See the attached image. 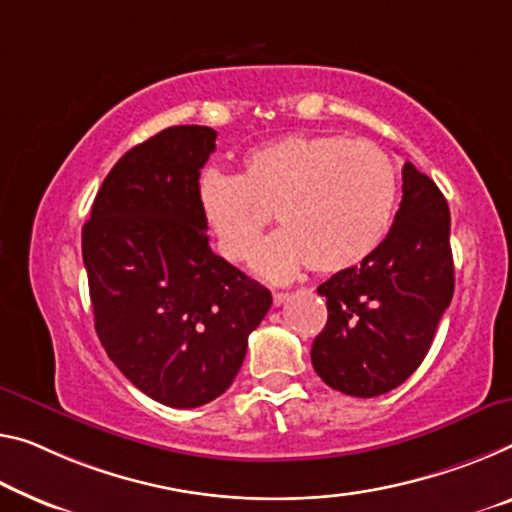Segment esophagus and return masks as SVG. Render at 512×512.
I'll list each match as a JSON object with an SVG mask.
<instances>
[{"label": "esophagus", "instance_id": "obj_1", "mask_svg": "<svg viewBox=\"0 0 512 512\" xmlns=\"http://www.w3.org/2000/svg\"><path fill=\"white\" fill-rule=\"evenodd\" d=\"M288 293H272V302H274V306H281V304H286L288 302Z\"/></svg>", "mask_w": 512, "mask_h": 512}]
</instances>
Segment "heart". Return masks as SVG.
Instances as JSON below:
<instances>
[{"label":"heart","mask_w":512,"mask_h":512,"mask_svg":"<svg viewBox=\"0 0 512 512\" xmlns=\"http://www.w3.org/2000/svg\"><path fill=\"white\" fill-rule=\"evenodd\" d=\"M196 208L219 254L267 281L293 279L304 267L320 274L348 272L387 238L398 203L391 157L366 139L286 135L242 157L240 174L206 169L196 178Z\"/></svg>","instance_id":"obj_1"}]
</instances>
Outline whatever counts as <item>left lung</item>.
Here are the masks:
<instances>
[{
  "mask_svg": "<svg viewBox=\"0 0 512 512\" xmlns=\"http://www.w3.org/2000/svg\"><path fill=\"white\" fill-rule=\"evenodd\" d=\"M451 212L432 180L403 164V201L375 254L320 283L327 325L311 364L357 398L396 389L421 366L453 297Z\"/></svg>",
  "mask_w": 512,
  "mask_h": 512,
  "instance_id": "left-lung-1",
  "label": "left lung"
}]
</instances>
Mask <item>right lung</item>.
Listing matches in <instances>:
<instances>
[{
	"label": "right lung",
	"instance_id": "add662e5",
	"mask_svg": "<svg viewBox=\"0 0 512 512\" xmlns=\"http://www.w3.org/2000/svg\"><path fill=\"white\" fill-rule=\"evenodd\" d=\"M217 132L174 125L130 148L96 194L82 258L102 348L167 407L206 405L231 387L270 290L212 254L196 178Z\"/></svg>",
	"mask_w": 512,
	"mask_h": 512
}]
</instances>
